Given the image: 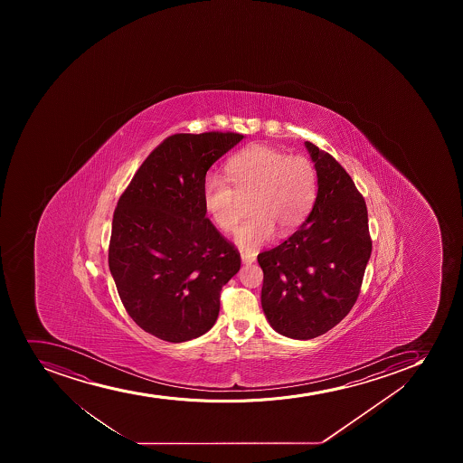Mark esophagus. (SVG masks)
<instances>
[{"instance_id": "esophagus-1", "label": "esophagus", "mask_w": 463, "mask_h": 463, "mask_svg": "<svg viewBox=\"0 0 463 463\" xmlns=\"http://www.w3.org/2000/svg\"><path fill=\"white\" fill-rule=\"evenodd\" d=\"M255 260H257V258H255V255H252V253H246V252H241V261H243V264H252V262H255Z\"/></svg>"}]
</instances>
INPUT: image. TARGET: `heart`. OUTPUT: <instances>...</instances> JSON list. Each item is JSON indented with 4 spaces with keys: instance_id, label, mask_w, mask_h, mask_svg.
<instances>
[{
    "instance_id": "1",
    "label": "heart",
    "mask_w": 463,
    "mask_h": 463,
    "mask_svg": "<svg viewBox=\"0 0 463 463\" xmlns=\"http://www.w3.org/2000/svg\"><path fill=\"white\" fill-rule=\"evenodd\" d=\"M228 179L208 174L202 183V202L222 231H232L249 199L252 214L235 229L244 250H255L275 235H287L307 220L316 203L318 174L309 158L288 156L275 147L250 146L229 158Z\"/></svg>"
}]
</instances>
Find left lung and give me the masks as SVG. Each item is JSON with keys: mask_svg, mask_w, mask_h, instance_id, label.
<instances>
[{"mask_svg": "<svg viewBox=\"0 0 463 463\" xmlns=\"http://www.w3.org/2000/svg\"><path fill=\"white\" fill-rule=\"evenodd\" d=\"M305 146L318 174L316 203L289 239L258 255L262 311L293 339L317 338L347 316L371 255L365 201L350 175L314 143Z\"/></svg>", "mask_w": 463, "mask_h": 463, "instance_id": "obj_1", "label": "left lung"}]
</instances>
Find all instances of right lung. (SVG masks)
I'll use <instances>...</instances> for the list:
<instances>
[{"label": "right lung", "mask_w": 463, "mask_h": 463, "mask_svg": "<svg viewBox=\"0 0 463 463\" xmlns=\"http://www.w3.org/2000/svg\"><path fill=\"white\" fill-rule=\"evenodd\" d=\"M243 134H174L138 167L118 201L109 266L129 317L147 334L184 343L206 334L220 291L241 266L205 217L202 183Z\"/></svg>", "instance_id": "right-lung-1"}]
</instances>
